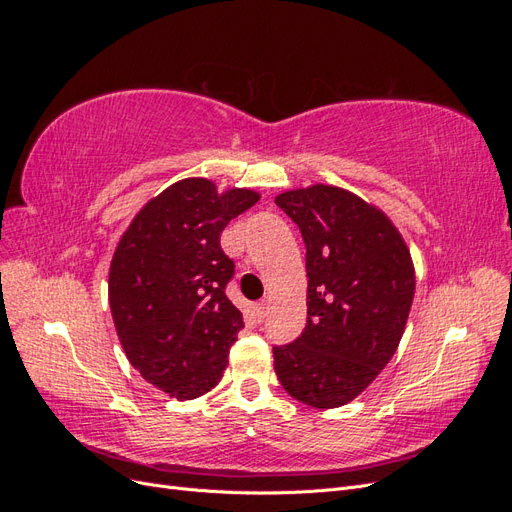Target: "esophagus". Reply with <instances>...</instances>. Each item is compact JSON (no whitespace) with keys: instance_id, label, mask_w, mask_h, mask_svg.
Here are the masks:
<instances>
[{"instance_id":"34e87169","label":"esophagus","mask_w":512,"mask_h":512,"mask_svg":"<svg viewBox=\"0 0 512 512\" xmlns=\"http://www.w3.org/2000/svg\"><path fill=\"white\" fill-rule=\"evenodd\" d=\"M256 316H258L260 322L269 316V305H267V301H260V303L256 305Z\"/></svg>"}]
</instances>
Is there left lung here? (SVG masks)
<instances>
[{"label": "left lung", "mask_w": 512, "mask_h": 512, "mask_svg": "<svg viewBox=\"0 0 512 512\" xmlns=\"http://www.w3.org/2000/svg\"><path fill=\"white\" fill-rule=\"evenodd\" d=\"M305 241L307 324L275 346L284 391L312 408L361 395L391 361L414 299V265L399 230L356 194L316 183L275 198Z\"/></svg>", "instance_id": "8db88e82"}]
</instances>
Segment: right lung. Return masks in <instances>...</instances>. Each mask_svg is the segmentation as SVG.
I'll return each instance as SVG.
<instances>
[{
    "mask_svg": "<svg viewBox=\"0 0 512 512\" xmlns=\"http://www.w3.org/2000/svg\"><path fill=\"white\" fill-rule=\"evenodd\" d=\"M260 194L218 192L203 177L151 198L123 232L108 271V303L128 361L149 384L194 399L222 380L243 316L226 297L235 275L220 245Z\"/></svg>",
    "mask_w": 512,
    "mask_h": 512,
    "instance_id": "obj_1",
    "label": "right lung"
}]
</instances>
